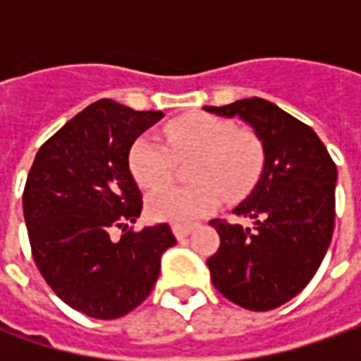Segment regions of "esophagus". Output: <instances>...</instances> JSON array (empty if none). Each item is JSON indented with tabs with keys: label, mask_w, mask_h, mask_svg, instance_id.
Returning <instances> with one entry per match:
<instances>
[{
	"label": "esophagus",
	"mask_w": 361,
	"mask_h": 361,
	"mask_svg": "<svg viewBox=\"0 0 361 361\" xmlns=\"http://www.w3.org/2000/svg\"><path fill=\"white\" fill-rule=\"evenodd\" d=\"M195 229V225H183V223H174L173 233L176 239H185L190 235V231Z\"/></svg>",
	"instance_id": "1"
}]
</instances>
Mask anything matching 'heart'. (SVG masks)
<instances>
[{
    "label": "heart",
    "mask_w": 361,
    "mask_h": 361,
    "mask_svg": "<svg viewBox=\"0 0 361 361\" xmlns=\"http://www.w3.org/2000/svg\"><path fill=\"white\" fill-rule=\"evenodd\" d=\"M171 150L140 136L128 152V169L142 188L164 184L173 170V157L199 154L188 188L157 189L146 201L148 215L157 221L190 223L209 215L221 195L237 199L255 185L263 169V146L251 130H237L231 120L213 114H190L166 126Z\"/></svg>",
    "instance_id": "b5f03b06"
}]
</instances>
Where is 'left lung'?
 <instances>
[{"mask_svg":"<svg viewBox=\"0 0 361 361\" xmlns=\"http://www.w3.org/2000/svg\"><path fill=\"white\" fill-rule=\"evenodd\" d=\"M245 120L263 145L255 188L235 207L251 227L213 219L221 247L207 259L225 298L251 312H269L295 298L319 269L334 235L338 169L319 136L279 106L245 98L204 106Z\"/></svg>","mask_w":361,"mask_h":361,"instance_id":"obj_1","label":"left lung"}]
</instances>
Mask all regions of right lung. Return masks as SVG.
<instances>
[{
	"label": "right lung",
	"instance_id": "right-lung-1",
	"mask_svg": "<svg viewBox=\"0 0 361 361\" xmlns=\"http://www.w3.org/2000/svg\"><path fill=\"white\" fill-rule=\"evenodd\" d=\"M162 116L98 100L42 145L25 180L23 219L37 269L63 303L96 319L138 307L159 279L162 253L176 245L169 223L130 227L142 195L128 152Z\"/></svg>",
	"mask_w": 361,
	"mask_h": 361
}]
</instances>
